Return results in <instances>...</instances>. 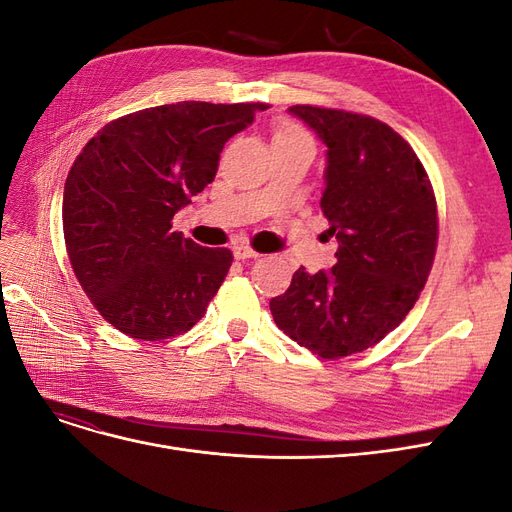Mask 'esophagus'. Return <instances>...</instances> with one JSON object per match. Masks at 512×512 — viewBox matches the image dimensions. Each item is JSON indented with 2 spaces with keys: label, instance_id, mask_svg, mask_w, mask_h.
<instances>
[{
  "label": "esophagus",
  "instance_id": "34e87169",
  "mask_svg": "<svg viewBox=\"0 0 512 512\" xmlns=\"http://www.w3.org/2000/svg\"><path fill=\"white\" fill-rule=\"evenodd\" d=\"M232 254H235L237 260H250V258H258V256H260L258 252L252 250V247H247V245H243V243L232 247Z\"/></svg>",
  "mask_w": 512,
  "mask_h": 512
}]
</instances>
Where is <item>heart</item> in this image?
I'll list each match as a JSON object with an SVG mask.
<instances>
[{"instance_id":"obj_1","label":"heart","mask_w":512,"mask_h":512,"mask_svg":"<svg viewBox=\"0 0 512 512\" xmlns=\"http://www.w3.org/2000/svg\"><path fill=\"white\" fill-rule=\"evenodd\" d=\"M273 143H312V138L305 130H301L294 123H280L273 132Z\"/></svg>"}]
</instances>
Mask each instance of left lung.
<instances>
[{"instance_id": "8db88e82", "label": "left lung", "mask_w": 512, "mask_h": 512, "mask_svg": "<svg viewBox=\"0 0 512 512\" xmlns=\"http://www.w3.org/2000/svg\"><path fill=\"white\" fill-rule=\"evenodd\" d=\"M288 111L327 145L320 207L339 247L331 269L301 267L269 307L299 346L339 359L378 344L414 307L436 256V196L386 123L309 104Z\"/></svg>"}]
</instances>
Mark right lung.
Instances as JSON below:
<instances>
[{"label":"right lung","mask_w":512,"mask_h":512,"mask_svg":"<svg viewBox=\"0 0 512 512\" xmlns=\"http://www.w3.org/2000/svg\"><path fill=\"white\" fill-rule=\"evenodd\" d=\"M267 104L177 102L119 117L91 138L64 188L70 265L106 322L158 342L190 331L232 254L173 232V215L218 173L228 138Z\"/></svg>","instance_id":"right-lung-1"}]
</instances>
